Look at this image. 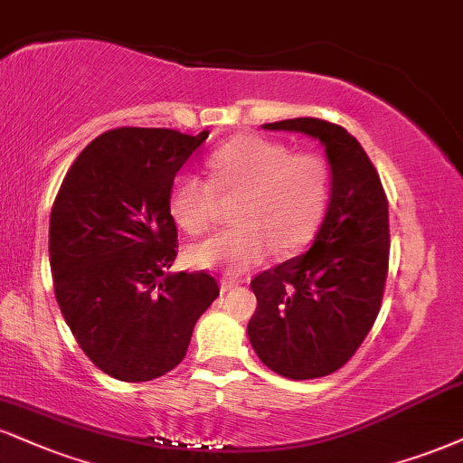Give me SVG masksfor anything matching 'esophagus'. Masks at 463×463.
<instances>
[{"instance_id":"esophagus-1","label":"esophagus","mask_w":463,"mask_h":463,"mask_svg":"<svg viewBox=\"0 0 463 463\" xmlns=\"http://www.w3.org/2000/svg\"><path fill=\"white\" fill-rule=\"evenodd\" d=\"M237 287H239V280H235V278H224V280L220 282V288H222V293L231 291V288H237Z\"/></svg>"}]
</instances>
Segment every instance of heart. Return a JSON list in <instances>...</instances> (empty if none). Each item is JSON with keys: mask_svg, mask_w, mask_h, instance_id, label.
Segmentation results:
<instances>
[{"mask_svg": "<svg viewBox=\"0 0 463 463\" xmlns=\"http://www.w3.org/2000/svg\"><path fill=\"white\" fill-rule=\"evenodd\" d=\"M209 181L178 175L168 192V213L189 235L207 231L217 196H237L235 228L194 243L185 260L196 269L243 274L271 250L293 252L315 235L327 198L330 172L310 153H293L260 136H237L207 159Z\"/></svg>", "mask_w": 463, "mask_h": 463, "instance_id": "heart-1", "label": "heart"}]
</instances>
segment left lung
Segmentation results:
<instances>
[{
    "label": "left lung",
    "instance_id": "8db88e82",
    "mask_svg": "<svg viewBox=\"0 0 463 463\" xmlns=\"http://www.w3.org/2000/svg\"><path fill=\"white\" fill-rule=\"evenodd\" d=\"M263 127L319 140L332 172L330 204L308 252L250 282L256 355L288 380H315L352 358L380 313L391 254L388 200L369 155L343 127L319 118Z\"/></svg>",
    "mask_w": 463,
    "mask_h": 463
}]
</instances>
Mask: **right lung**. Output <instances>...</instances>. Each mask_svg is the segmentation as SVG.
Wrapping results in <instances>:
<instances>
[{
  "instance_id": "right-lung-1",
  "label": "right lung",
  "mask_w": 463,
  "mask_h": 463,
  "mask_svg": "<svg viewBox=\"0 0 463 463\" xmlns=\"http://www.w3.org/2000/svg\"><path fill=\"white\" fill-rule=\"evenodd\" d=\"M207 137L142 127L105 131L81 150L55 196V299L83 354L120 382L175 369L220 295L207 271L168 274L178 248L168 192Z\"/></svg>"
}]
</instances>
